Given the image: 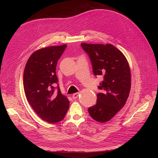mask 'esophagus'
I'll use <instances>...</instances> for the list:
<instances>
[{"label":"esophagus","instance_id":"esophagus-1","mask_svg":"<svg viewBox=\"0 0 158 158\" xmlns=\"http://www.w3.org/2000/svg\"><path fill=\"white\" fill-rule=\"evenodd\" d=\"M79 93H76V94H73V95H72V98H73V99H76V98H77V97H78V96H79Z\"/></svg>","mask_w":158,"mask_h":158}]
</instances>
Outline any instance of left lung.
I'll use <instances>...</instances> for the list:
<instances>
[{
  "label": "left lung",
  "mask_w": 158,
  "mask_h": 158,
  "mask_svg": "<svg viewBox=\"0 0 158 158\" xmlns=\"http://www.w3.org/2000/svg\"><path fill=\"white\" fill-rule=\"evenodd\" d=\"M89 56L95 76H101L102 81L98 88L96 104L88 112L99 122L111 120L125 105L131 89V72L126 57L111 44H81Z\"/></svg>",
  "instance_id": "8db88e82"
}]
</instances>
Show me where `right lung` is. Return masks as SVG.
<instances>
[{
  "label": "right lung",
  "mask_w": 158,
  "mask_h": 158,
  "mask_svg": "<svg viewBox=\"0 0 158 158\" xmlns=\"http://www.w3.org/2000/svg\"><path fill=\"white\" fill-rule=\"evenodd\" d=\"M66 47V45L51 46L35 52L29 57L23 72L27 101L41 119L51 123L62 120L69 107L67 98L61 94L56 73L57 61Z\"/></svg>",
  "instance_id": "1"
}]
</instances>
